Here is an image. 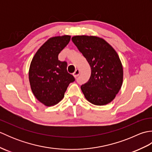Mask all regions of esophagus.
I'll return each mask as SVG.
<instances>
[{
    "label": "esophagus",
    "instance_id": "obj_1",
    "mask_svg": "<svg viewBox=\"0 0 152 152\" xmlns=\"http://www.w3.org/2000/svg\"><path fill=\"white\" fill-rule=\"evenodd\" d=\"M80 70H79V69H76V70H75V72H74L73 73V75H74V77H78V76L80 75Z\"/></svg>",
    "mask_w": 152,
    "mask_h": 152
}]
</instances>
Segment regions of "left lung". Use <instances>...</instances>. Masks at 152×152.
<instances>
[{
	"instance_id": "8db88e82",
	"label": "left lung",
	"mask_w": 152,
	"mask_h": 152,
	"mask_svg": "<svg viewBox=\"0 0 152 152\" xmlns=\"http://www.w3.org/2000/svg\"><path fill=\"white\" fill-rule=\"evenodd\" d=\"M72 41L91 67V76L81 86L86 99L95 105L108 104L114 99L123 83V66L117 52L97 37L75 36Z\"/></svg>"
}]
</instances>
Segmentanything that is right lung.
Segmentation results:
<instances>
[{
  "instance_id": "1",
  "label": "right lung",
  "mask_w": 152,
  "mask_h": 152,
  "mask_svg": "<svg viewBox=\"0 0 152 152\" xmlns=\"http://www.w3.org/2000/svg\"><path fill=\"white\" fill-rule=\"evenodd\" d=\"M70 40V36L50 38L34 55L28 72L31 88L38 101L53 106L64 97L69 83L75 78L67 72V63L58 59L59 53Z\"/></svg>"
}]
</instances>
